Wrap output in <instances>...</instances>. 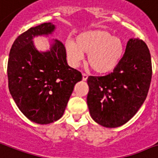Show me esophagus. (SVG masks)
Instances as JSON below:
<instances>
[{"instance_id":"esophagus-1","label":"esophagus","mask_w":158,"mask_h":158,"mask_svg":"<svg viewBox=\"0 0 158 158\" xmlns=\"http://www.w3.org/2000/svg\"><path fill=\"white\" fill-rule=\"evenodd\" d=\"M82 75H83V80H84V81H86V80H87V79H88V75H87V74H82Z\"/></svg>"}]
</instances>
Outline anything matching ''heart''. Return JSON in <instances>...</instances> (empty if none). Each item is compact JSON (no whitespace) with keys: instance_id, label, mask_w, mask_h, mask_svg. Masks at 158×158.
Segmentation results:
<instances>
[{"instance_id":"b5f03b06","label":"heart","mask_w":158,"mask_h":158,"mask_svg":"<svg viewBox=\"0 0 158 158\" xmlns=\"http://www.w3.org/2000/svg\"><path fill=\"white\" fill-rule=\"evenodd\" d=\"M65 48L68 58L74 64L82 60L84 53H88L87 64L98 74L113 70L124 50L122 40L103 29L83 32L77 36L76 43L66 42Z\"/></svg>"}]
</instances>
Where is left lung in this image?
Instances as JSON below:
<instances>
[{
    "label": "left lung",
    "instance_id": "left-lung-1",
    "mask_svg": "<svg viewBox=\"0 0 158 158\" xmlns=\"http://www.w3.org/2000/svg\"><path fill=\"white\" fill-rule=\"evenodd\" d=\"M152 74L151 55L146 43L130 39L112 73L88 78L90 116L106 127H120L128 122L146 99Z\"/></svg>",
    "mask_w": 158,
    "mask_h": 158
}]
</instances>
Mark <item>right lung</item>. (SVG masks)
<instances>
[{
	"mask_svg": "<svg viewBox=\"0 0 158 158\" xmlns=\"http://www.w3.org/2000/svg\"><path fill=\"white\" fill-rule=\"evenodd\" d=\"M55 26L44 23L31 27L15 39L10 51L7 75L12 98L31 121L48 124L63 116L81 73L68 65L66 50L55 40L50 50H36L34 37L53 33Z\"/></svg>",
	"mask_w": 158,
	"mask_h": 158,
	"instance_id": "obj_1",
	"label": "right lung"
}]
</instances>
